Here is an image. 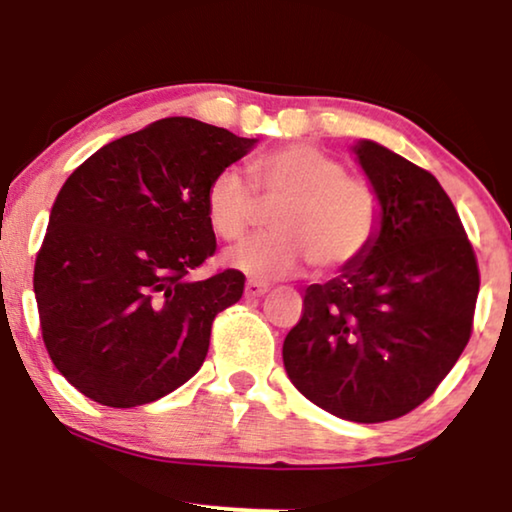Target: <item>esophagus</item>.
I'll return each instance as SVG.
<instances>
[{"mask_svg": "<svg viewBox=\"0 0 512 512\" xmlns=\"http://www.w3.org/2000/svg\"><path fill=\"white\" fill-rule=\"evenodd\" d=\"M267 291H269V286L262 284V281H248V284H245V296L248 298H260Z\"/></svg>", "mask_w": 512, "mask_h": 512, "instance_id": "obj_1", "label": "esophagus"}]
</instances>
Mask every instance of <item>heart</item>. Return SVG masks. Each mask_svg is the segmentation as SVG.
<instances>
[{
  "instance_id": "obj_1",
  "label": "heart",
  "mask_w": 512,
  "mask_h": 512,
  "mask_svg": "<svg viewBox=\"0 0 512 512\" xmlns=\"http://www.w3.org/2000/svg\"><path fill=\"white\" fill-rule=\"evenodd\" d=\"M252 180L238 168H223L207 187L211 231L238 243L272 214L274 233L240 245L228 262L252 279H281L313 264L330 274L361 260L373 248L383 223L378 187L349 175L339 158L313 144L264 151L250 163Z\"/></svg>"
}]
</instances>
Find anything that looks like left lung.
Returning a JSON list of instances; mask_svg holds the SVG:
<instances>
[{
	"label": "left lung",
	"mask_w": 512,
	"mask_h": 512,
	"mask_svg": "<svg viewBox=\"0 0 512 512\" xmlns=\"http://www.w3.org/2000/svg\"><path fill=\"white\" fill-rule=\"evenodd\" d=\"M354 151L383 199L380 233L342 276L305 289L284 366L320 409L380 424L424 404L457 363L472 337L479 264L428 170L375 142Z\"/></svg>",
	"instance_id": "obj_1"
}]
</instances>
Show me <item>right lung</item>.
<instances>
[{
    "label": "right lung",
    "instance_id": "add662e5",
    "mask_svg": "<svg viewBox=\"0 0 512 512\" xmlns=\"http://www.w3.org/2000/svg\"><path fill=\"white\" fill-rule=\"evenodd\" d=\"M255 139L166 117L105 144L69 175L35 257L45 349L81 395L149 404L197 373L211 322L245 274L192 272L216 252L207 187Z\"/></svg>",
    "mask_w": 512,
    "mask_h": 512
}]
</instances>
